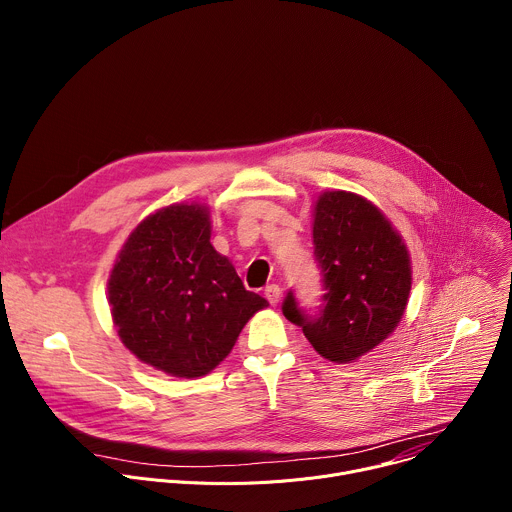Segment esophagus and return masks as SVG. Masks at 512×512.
Instances as JSON below:
<instances>
[{
	"label": "esophagus",
	"instance_id": "esophagus-1",
	"mask_svg": "<svg viewBox=\"0 0 512 512\" xmlns=\"http://www.w3.org/2000/svg\"><path fill=\"white\" fill-rule=\"evenodd\" d=\"M265 298H267V302L271 304V306H275L277 302H279V296H281V289H279V285H275V283H271V285H267L265 287Z\"/></svg>",
	"mask_w": 512,
	"mask_h": 512
}]
</instances>
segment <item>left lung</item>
I'll use <instances>...</instances> for the list:
<instances>
[{
    "instance_id": "obj_1",
    "label": "left lung",
    "mask_w": 512,
    "mask_h": 512,
    "mask_svg": "<svg viewBox=\"0 0 512 512\" xmlns=\"http://www.w3.org/2000/svg\"><path fill=\"white\" fill-rule=\"evenodd\" d=\"M312 216L324 306L318 316H308L287 294L281 310L320 356L354 362L389 338L407 310L409 249L383 210L360 194L326 190Z\"/></svg>"
}]
</instances>
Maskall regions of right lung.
<instances>
[{"mask_svg":"<svg viewBox=\"0 0 512 512\" xmlns=\"http://www.w3.org/2000/svg\"><path fill=\"white\" fill-rule=\"evenodd\" d=\"M210 208L164 206L131 231L109 273L113 326L141 362L178 379L208 375L267 300L210 243Z\"/></svg>","mask_w":512,"mask_h":512,"instance_id":"1","label":"right lung"}]
</instances>
